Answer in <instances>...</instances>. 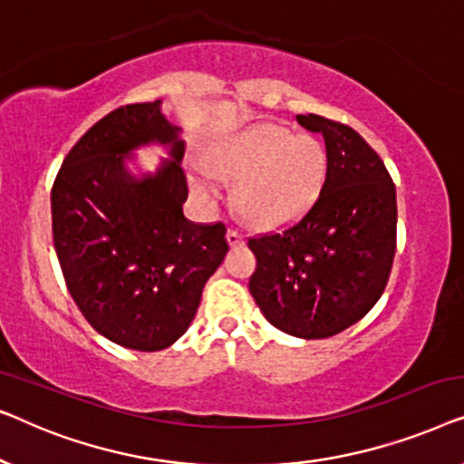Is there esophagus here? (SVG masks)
Here are the masks:
<instances>
[{"label":"esophagus","instance_id":"1","mask_svg":"<svg viewBox=\"0 0 464 464\" xmlns=\"http://www.w3.org/2000/svg\"><path fill=\"white\" fill-rule=\"evenodd\" d=\"M227 243H230L232 249H234V246L243 245L245 243L243 230H240V227H230V230H227Z\"/></svg>","mask_w":464,"mask_h":464}]
</instances>
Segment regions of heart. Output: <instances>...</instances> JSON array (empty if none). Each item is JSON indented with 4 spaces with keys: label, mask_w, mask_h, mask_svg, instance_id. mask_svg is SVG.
<instances>
[{
    "label": "heart",
    "mask_w": 464,
    "mask_h": 464,
    "mask_svg": "<svg viewBox=\"0 0 464 464\" xmlns=\"http://www.w3.org/2000/svg\"><path fill=\"white\" fill-rule=\"evenodd\" d=\"M202 162L213 175L238 179L240 211L262 226H281L306 213L327 173L325 150L314 137L291 135L275 124H257L219 139ZM192 186L202 198H218L202 179H192Z\"/></svg>",
    "instance_id": "obj_1"
}]
</instances>
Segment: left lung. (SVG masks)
Returning <instances> with one entry per match:
<instances>
[{
  "instance_id": "8db88e82",
  "label": "left lung",
  "mask_w": 464,
  "mask_h": 464,
  "mask_svg": "<svg viewBox=\"0 0 464 464\" xmlns=\"http://www.w3.org/2000/svg\"><path fill=\"white\" fill-rule=\"evenodd\" d=\"M325 139L319 198L295 224L249 238L253 300L281 332L321 340L363 319L389 281L397 243V194L384 162L351 126L295 116Z\"/></svg>"
}]
</instances>
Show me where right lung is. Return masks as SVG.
<instances>
[{
    "instance_id": "add662e5",
    "label": "right lung",
    "mask_w": 464,
    "mask_h": 464,
    "mask_svg": "<svg viewBox=\"0 0 464 464\" xmlns=\"http://www.w3.org/2000/svg\"><path fill=\"white\" fill-rule=\"evenodd\" d=\"M162 101L107 113L73 145L53 186V237L69 294L107 340L154 353L188 332L224 262L226 226L186 219V141ZM169 156L139 171L134 151Z\"/></svg>"
}]
</instances>
